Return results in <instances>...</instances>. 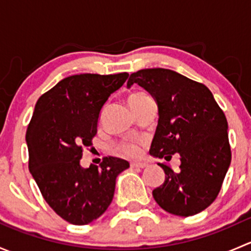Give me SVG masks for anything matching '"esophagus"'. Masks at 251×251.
Wrapping results in <instances>:
<instances>
[{
    "instance_id": "1",
    "label": "esophagus",
    "mask_w": 251,
    "mask_h": 251,
    "mask_svg": "<svg viewBox=\"0 0 251 251\" xmlns=\"http://www.w3.org/2000/svg\"><path fill=\"white\" fill-rule=\"evenodd\" d=\"M146 166H147V163H144V161H132V163H131V168L144 169Z\"/></svg>"
}]
</instances>
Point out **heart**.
<instances>
[{
	"label": "heart",
	"instance_id": "1",
	"mask_svg": "<svg viewBox=\"0 0 251 251\" xmlns=\"http://www.w3.org/2000/svg\"><path fill=\"white\" fill-rule=\"evenodd\" d=\"M148 98L151 97H149L146 92H143V91H135V92L130 93V96H128V103H130L131 108H135L136 105L140 104L143 100H148ZM116 151L121 154H125V155L133 156L137 155L140 149H138L137 144L135 143H131V142H121V143L118 144V147H116Z\"/></svg>",
	"mask_w": 251,
	"mask_h": 251
}]
</instances>
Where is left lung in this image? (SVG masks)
<instances>
[{
  "mask_svg": "<svg viewBox=\"0 0 251 251\" xmlns=\"http://www.w3.org/2000/svg\"><path fill=\"white\" fill-rule=\"evenodd\" d=\"M137 83L158 104L159 120L151 155L171 160L179 154V173L158 163L165 181L153 191L161 209L177 216H192L216 199L231 164L228 124L209 88L163 68L131 74L127 87Z\"/></svg>",
  "mask_w": 251,
  "mask_h": 251,
  "instance_id": "left-lung-1",
  "label": "left lung"
}]
</instances>
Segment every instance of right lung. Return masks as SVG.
<instances>
[{"label": "right lung", "instance_id": "right-lung-1", "mask_svg": "<svg viewBox=\"0 0 251 251\" xmlns=\"http://www.w3.org/2000/svg\"><path fill=\"white\" fill-rule=\"evenodd\" d=\"M127 73L63 78L39 98L26 130L29 170L47 204L69 224L87 225L108 209L116 177L128 161L105 156L100 168L80 165L92 146L100 110Z\"/></svg>", "mask_w": 251, "mask_h": 251}]
</instances>
